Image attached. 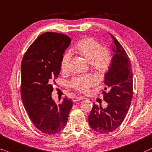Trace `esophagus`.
Segmentation results:
<instances>
[{
    "mask_svg": "<svg viewBox=\"0 0 152 152\" xmlns=\"http://www.w3.org/2000/svg\"><path fill=\"white\" fill-rule=\"evenodd\" d=\"M83 97H81V96H74L72 98V101L74 102H78V101H80V100H82L83 99Z\"/></svg>",
    "mask_w": 152,
    "mask_h": 152,
    "instance_id": "34e87169",
    "label": "esophagus"
}]
</instances>
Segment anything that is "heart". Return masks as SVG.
<instances>
[{"label":"heart","mask_w":152,"mask_h":152,"mask_svg":"<svg viewBox=\"0 0 152 152\" xmlns=\"http://www.w3.org/2000/svg\"><path fill=\"white\" fill-rule=\"evenodd\" d=\"M75 50L90 62L91 66L96 74H104L110 67L111 54L108 49L102 47L101 44L92 37H85L76 44ZM71 53H66L62 57L61 68L66 70L69 65ZM95 83V78L92 76H78L71 82V86L79 92H86Z\"/></svg>","instance_id":"1"}]
</instances>
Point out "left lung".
<instances>
[{
    "label": "left lung",
    "instance_id": "1",
    "mask_svg": "<svg viewBox=\"0 0 152 152\" xmlns=\"http://www.w3.org/2000/svg\"><path fill=\"white\" fill-rule=\"evenodd\" d=\"M111 49L113 58L106 72L104 99L108 106H98L94 103L88 116L89 124L99 133H108L118 128L124 121L133 96V73L130 60L126 51L113 35ZM106 89L108 92H104Z\"/></svg>",
    "mask_w": 152,
    "mask_h": 152
}]
</instances>
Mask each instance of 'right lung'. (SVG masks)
Here are the masks:
<instances>
[{"label":"right lung","mask_w":152,"mask_h":152,"mask_svg":"<svg viewBox=\"0 0 152 152\" xmlns=\"http://www.w3.org/2000/svg\"><path fill=\"white\" fill-rule=\"evenodd\" d=\"M70 43V38L63 34L44 32L30 46L21 62L22 102L33 124L46 134L60 132L72 108L73 102L66 96L60 104L51 97L52 83L60 74Z\"/></svg>","instance_id":"right-lung-1"}]
</instances>
